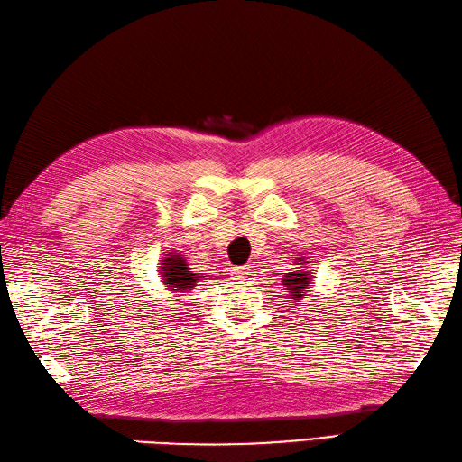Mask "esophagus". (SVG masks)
Masks as SVG:
<instances>
[{
	"instance_id": "34e87169",
	"label": "esophagus",
	"mask_w": 462,
	"mask_h": 462,
	"mask_svg": "<svg viewBox=\"0 0 462 462\" xmlns=\"http://www.w3.org/2000/svg\"><path fill=\"white\" fill-rule=\"evenodd\" d=\"M233 273H235V274H239V276H245V274H249V273H251V266H249V264H243V266H235V269H233Z\"/></svg>"
}]
</instances>
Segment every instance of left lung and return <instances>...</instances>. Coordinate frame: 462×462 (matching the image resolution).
Segmentation results:
<instances>
[{"mask_svg":"<svg viewBox=\"0 0 462 462\" xmlns=\"http://www.w3.org/2000/svg\"><path fill=\"white\" fill-rule=\"evenodd\" d=\"M302 264V263H300ZM286 282V291L291 292V296L294 300H302L306 289L310 286V279L309 273H286V279H282Z\"/></svg>","mask_w":462,"mask_h":462,"instance_id":"8db88e82","label":"left lung"}]
</instances>
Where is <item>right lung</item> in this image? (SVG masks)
<instances>
[{
	"label": "right lung",
	"mask_w": 462,
	"mask_h": 462,
	"mask_svg": "<svg viewBox=\"0 0 462 462\" xmlns=\"http://www.w3.org/2000/svg\"><path fill=\"white\" fill-rule=\"evenodd\" d=\"M162 276L163 282L171 286V291H186L196 286L193 282L199 281V276L188 271V264L183 261L181 254H168L162 263Z\"/></svg>",
	"instance_id": "add662e5"
}]
</instances>
